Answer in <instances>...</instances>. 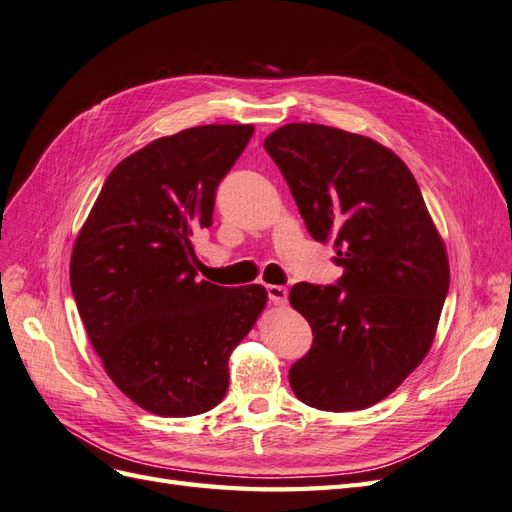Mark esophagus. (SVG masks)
<instances>
[{
    "instance_id": "34e87169",
    "label": "esophagus",
    "mask_w": 512,
    "mask_h": 512,
    "mask_svg": "<svg viewBox=\"0 0 512 512\" xmlns=\"http://www.w3.org/2000/svg\"><path fill=\"white\" fill-rule=\"evenodd\" d=\"M267 292H269V301L273 305H286V301H288V288L286 286L271 284V286H267Z\"/></svg>"
}]
</instances>
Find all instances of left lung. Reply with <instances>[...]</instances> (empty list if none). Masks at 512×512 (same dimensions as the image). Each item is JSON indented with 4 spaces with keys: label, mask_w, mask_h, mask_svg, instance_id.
Listing matches in <instances>:
<instances>
[{
    "label": "left lung",
    "mask_w": 512,
    "mask_h": 512,
    "mask_svg": "<svg viewBox=\"0 0 512 512\" xmlns=\"http://www.w3.org/2000/svg\"><path fill=\"white\" fill-rule=\"evenodd\" d=\"M265 149L316 241L335 243L337 286L299 282L290 305L314 344L290 367L303 404L363 410L389 397L427 356L448 292L446 247L410 168L363 134L286 123Z\"/></svg>",
    "instance_id": "8db88e82"
}]
</instances>
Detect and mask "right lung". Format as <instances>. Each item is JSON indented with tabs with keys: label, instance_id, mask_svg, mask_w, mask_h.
<instances>
[{
	"label": "right lung",
	"instance_id": "1",
	"mask_svg": "<svg viewBox=\"0 0 512 512\" xmlns=\"http://www.w3.org/2000/svg\"><path fill=\"white\" fill-rule=\"evenodd\" d=\"M252 134V123H211L134 151L74 241L70 286L89 342L117 389L158 416L220 404L230 354L267 305L260 284L198 282L192 243Z\"/></svg>",
	"mask_w": 512,
	"mask_h": 512
}]
</instances>
